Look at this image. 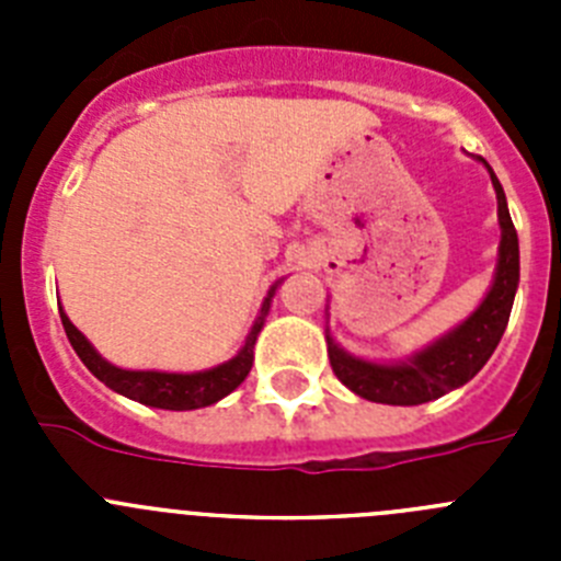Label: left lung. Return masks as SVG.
<instances>
[{
    "label": "left lung",
    "mask_w": 561,
    "mask_h": 561,
    "mask_svg": "<svg viewBox=\"0 0 561 561\" xmlns=\"http://www.w3.org/2000/svg\"><path fill=\"white\" fill-rule=\"evenodd\" d=\"M480 162L489 168L494 193H497L500 250L492 286L463 323H458L447 334H440L438 340H433L401 362H370L348 354L336 345L331 331L325 329L331 368L351 393L376 401V404H396V408L424 404V401L440 399L449 390L466 385L497 348L500 336L508 325V317H512L514 295H517L519 286V241L512 225V213L505 205L503 185L494 176L492 165L485 160Z\"/></svg>",
    "instance_id": "8db88e82"
}]
</instances>
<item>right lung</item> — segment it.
<instances>
[{"label": "right lung", "instance_id": "1", "mask_svg": "<svg viewBox=\"0 0 561 561\" xmlns=\"http://www.w3.org/2000/svg\"><path fill=\"white\" fill-rule=\"evenodd\" d=\"M280 286L277 280L270 289V295L264 297V306H261V314L252 323L250 334H247L244 345L238 351L232 359L221 362L216 368L207 370H193V374H168V370H126L112 365L108 359H103L95 351V345L69 323V317L61 311V323L64 331L69 336V345L76 348V354L81 356V362L92 370V376L112 388L114 393L126 396V399L140 401V404H148V408H160V410H199L210 408L216 401H221L225 396H230L232 390L247 379L252 368V359H255V340L264 329V320L270 314V304L275 297V289Z\"/></svg>", "mask_w": 561, "mask_h": 561}]
</instances>
